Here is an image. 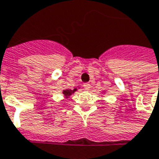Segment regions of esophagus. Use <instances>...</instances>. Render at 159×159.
I'll use <instances>...</instances> for the list:
<instances>
[{
    "label": "esophagus",
    "instance_id": "34e87169",
    "mask_svg": "<svg viewBox=\"0 0 159 159\" xmlns=\"http://www.w3.org/2000/svg\"><path fill=\"white\" fill-rule=\"evenodd\" d=\"M90 87L91 86L89 83H84V84H83V88H84V89H85V90H89Z\"/></svg>",
    "mask_w": 159,
    "mask_h": 159
}]
</instances>
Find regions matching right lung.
I'll list each match as a JSON object with an SVG mask.
<instances>
[{
    "label": "right lung",
    "mask_w": 159,
    "mask_h": 159,
    "mask_svg": "<svg viewBox=\"0 0 159 159\" xmlns=\"http://www.w3.org/2000/svg\"><path fill=\"white\" fill-rule=\"evenodd\" d=\"M76 91H77V88H75L74 89H64L63 90V95L65 98H69L72 94H74Z\"/></svg>",
    "instance_id": "1"
}]
</instances>
